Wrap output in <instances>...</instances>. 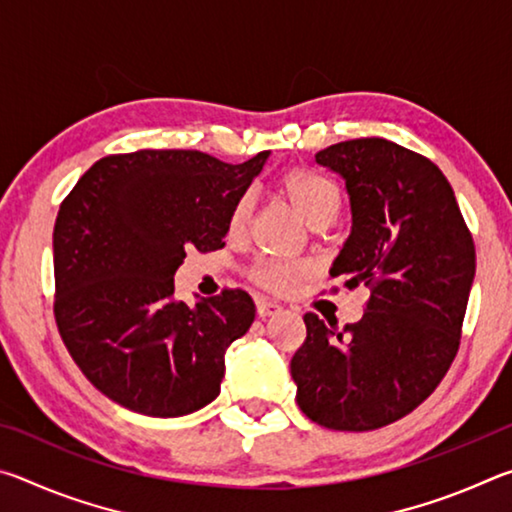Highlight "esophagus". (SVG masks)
Here are the masks:
<instances>
[{"instance_id":"34e87169","label":"esophagus","mask_w":512,"mask_h":512,"mask_svg":"<svg viewBox=\"0 0 512 512\" xmlns=\"http://www.w3.org/2000/svg\"><path fill=\"white\" fill-rule=\"evenodd\" d=\"M277 311H282V307L277 305L273 300H266V298H257V316L259 318H266V316H273Z\"/></svg>"}]
</instances>
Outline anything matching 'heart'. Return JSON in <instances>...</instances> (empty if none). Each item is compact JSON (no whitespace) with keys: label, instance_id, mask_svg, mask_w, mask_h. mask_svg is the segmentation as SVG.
<instances>
[{"label":"heart","instance_id":"1","mask_svg":"<svg viewBox=\"0 0 512 512\" xmlns=\"http://www.w3.org/2000/svg\"><path fill=\"white\" fill-rule=\"evenodd\" d=\"M277 189L287 201L296 207V212L305 219L311 228H325L332 223L341 212V192L332 180L323 176L320 171L309 167H293L284 171L277 178ZM253 214V198L241 194L228 214V232L230 235H241L246 230ZM250 277L268 291L284 293L289 291L296 280L307 273V266L300 262H289V259L277 257H259L250 266Z\"/></svg>","mask_w":512,"mask_h":512}]
</instances>
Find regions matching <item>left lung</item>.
Wrapping results in <instances>:
<instances>
[{
  "mask_svg": "<svg viewBox=\"0 0 512 512\" xmlns=\"http://www.w3.org/2000/svg\"><path fill=\"white\" fill-rule=\"evenodd\" d=\"M316 162L345 178L352 232L329 275L368 287L359 323L341 332L305 314L291 359L300 411L334 431H372L436 391L461 345L476 250L436 164L404 146L359 137ZM334 291H339L334 287Z\"/></svg>",
  "mask_w": 512,
  "mask_h": 512,
  "instance_id": "obj_1",
  "label": "left lung"
}]
</instances>
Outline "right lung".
<instances>
[{
    "label": "right lung",
    "mask_w": 512,
    "mask_h": 512,
    "mask_svg": "<svg viewBox=\"0 0 512 512\" xmlns=\"http://www.w3.org/2000/svg\"><path fill=\"white\" fill-rule=\"evenodd\" d=\"M268 151L228 164L201 151L106 155L60 203L54 316L76 366L126 409L178 418L221 393L223 354L248 332L255 302L223 289L173 300L187 248H223L228 214Z\"/></svg>",
    "instance_id": "1"
}]
</instances>
